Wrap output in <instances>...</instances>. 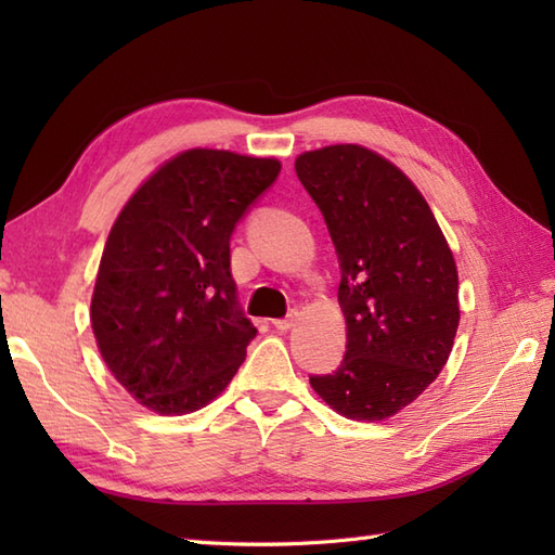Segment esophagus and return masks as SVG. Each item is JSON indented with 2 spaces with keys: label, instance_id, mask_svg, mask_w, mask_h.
Wrapping results in <instances>:
<instances>
[{
  "label": "esophagus",
  "instance_id": "1",
  "mask_svg": "<svg viewBox=\"0 0 555 555\" xmlns=\"http://www.w3.org/2000/svg\"><path fill=\"white\" fill-rule=\"evenodd\" d=\"M296 324H298V312H296V310H293V312L286 317V320H276V322H274L276 332H288V328H293Z\"/></svg>",
  "mask_w": 555,
  "mask_h": 555
}]
</instances>
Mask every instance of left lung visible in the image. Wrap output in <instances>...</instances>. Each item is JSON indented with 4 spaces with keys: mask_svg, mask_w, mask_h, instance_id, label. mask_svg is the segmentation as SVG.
I'll return each mask as SVG.
<instances>
[{
    "mask_svg": "<svg viewBox=\"0 0 555 555\" xmlns=\"http://www.w3.org/2000/svg\"><path fill=\"white\" fill-rule=\"evenodd\" d=\"M296 173L332 235L346 356L310 386L338 415L382 422L417 400L453 350L457 267L417 185L379 152H302Z\"/></svg>",
    "mask_w": 555,
    "mask_h": 555,
    "instance_id": "1",
    "label": "left lung"
}]
</instances>
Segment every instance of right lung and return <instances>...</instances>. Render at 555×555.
<instances>
[{
  "label": "right lung",
  "instance_id": "obj_1",
  "mask_svg": "<svg viewBox=\"0 0 555 555\" xmlns=\"http://www.w3.org/2000/svg\"><path fill=\"white\" fill-rule=\"evenodd\" d=\"M281 162L193 147L140 183L104 243L90 324L114 379L157 415L211 403L257 328L235 302L229 241Z\"/></svg>",
  "mask_w": 555,
  "mask_h": 555
}]
</instances>
